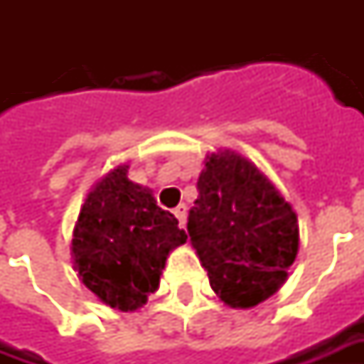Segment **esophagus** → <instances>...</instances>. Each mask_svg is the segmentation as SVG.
<instances>
[{
  "label": "esophagus",
  "mask_w": 364,
  "mask_h": 364,
  "mask_svg": "<svg viewBox=\"0 0 364 364\" xmlns=\"http://www.w3.org/2000/svg\"><path fill=\"white\" fill-rule=\"evenodd\" d=\"M173 214L177 216V220H179V226L183 228V226H185V220H187V206L179 205L173 210Z\"/></svg>",
  "instance_id": "34e87169"
}]
</instances>
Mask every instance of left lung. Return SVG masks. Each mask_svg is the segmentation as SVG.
<instances>
[{
  "label": "left lung",
  "instance_id": "8db88e82",
  "mask_svg": "<svg viewBox=\"0 0 364 364\" xmlns=\"http://www.w3.org/2000/svg\"><path fill=\"white\" fill-rule=\"evenodd\" d=\"M189 210L191 244L224 304L252 308L287 281L298 253L292 206L257 167L234 151L210 154Z\"/></svg>",
  "mask_w": 364,
  "mask_h": 364
}]
</instances>
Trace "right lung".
Masks as SVG:
<instances>
[{
  "instance_id": "obj_1",
  "label": "right lung",
  "mask_w": 364,
  "mask_h": 364,
  "mask_svg": "<svg viewBox=\"0 0 364 364\" xmlns=\"http://www.w3.org/2000/svg\"><path fill=\"white\" fill-rule=\"evenodd\" d=\"M128 166L105 175L82 206L72 240L74 267L105 304L122 312L156 292L167 253L187 234L173 214L159 208L150 189L127 177Z\"/></svg>"
}]
</instances>
